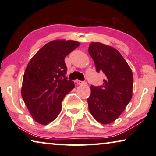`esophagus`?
Wrapping results in <instances>:
<instances>
[{"mask_svg":"<svg viewBox=\"0 0 156 156\" xmlns=\"http://www.w3.org/2000/svg\"><path fill=\"white\" fill-rule=\"evenodd\" d=\"M76 82L79 85H82V84H84V83H85V82H83V81H80V80H76Z\"/></svg>","mask_w":156,"mask_h":156,"instance_id":"obj_1","label":"esophagus"}]
</instances>
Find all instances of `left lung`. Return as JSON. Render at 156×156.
I'll use <instances>...</instances> for the list:
<instances>
[{"mask_svg": "<svg viewBox=\"0 0 156 156\" xmlns=\"http://www.w3.org/2000/svg\"><path fill=\"white\" fill-rule=\"evenodd\" d=\"M89 53L96 71L105 75L102 86H91V95L87 98L89 110L99 122L110 124L118 118L132 99V69L119 52L111 46L92 42Z\"/></svg>", "mask_w": 156, "mask_h": 156, "instance_id": "1", "label": "left lung"}]
</instances>
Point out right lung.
I'll return each mask as SVG.
<instances>
[{"label": "right lung", "instance_id": "1", "mask_svg": "<svg viewBox=\"0 0 156 156\" xmlns=\"http://www.w3.org/2000/svg\"><path fill=\"white\" fill-rule=\"evenodd\" d=\"M75 41L55 40L34 55L24 72L22 96L31 116L41 125L51 122L60 114L64 97L74 88L65 77V58L80 46Z\"/></svg>", "mask_w": 156, "mask_h": 156}]
</instances>
